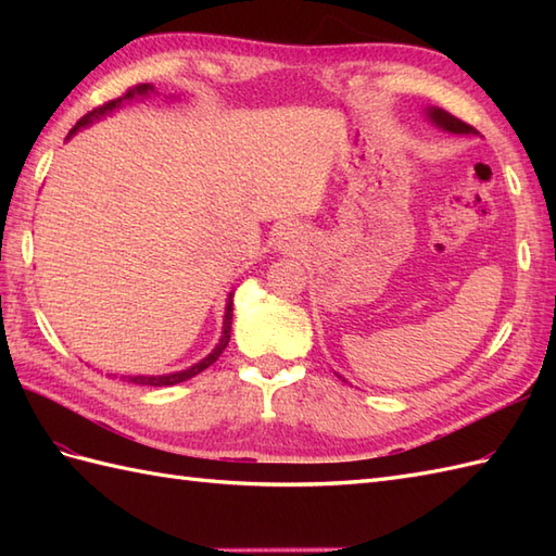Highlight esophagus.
<instances>
[{"label": "esophagus", "instance_id": "1", "mask_svg": "<svg viewBox=\"0 0 556 556\" xmlns=\"http://www.w3.org/2000/svg\"><path fill=\"white\" fill-rule=\"evenodd\" d=\"M296 243H299V236L293 229H281L277 233V245L281 248V251H296Z\"/></svg>", "mask_w": 556, "mask_h": 556}]
</instances>
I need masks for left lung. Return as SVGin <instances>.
<instances>
[{"instance_id":"8db88e82","label":"left lung","mask_w":556,"mask_h":556,"mask_svg":"<svg viewBox=\"0 0 556 556\" xmlns=\"http://www.w3.org/2000/svg\"><path fill=\"white\" fill-rule=\"evenodd\" d=\"M428 114H430V119H432L437 126L446 128V131H452V134H476L473 126H468L466 122L456 119V116L446 114L444 110H430Z\"/></svg>"}]
</instances>
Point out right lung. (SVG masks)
Returning <instances> with one entry per match:
<instances>
[{
  "label": "right lung",
  "mask_w": 556,
  "mask_h": 556,
  "mask_svg": "<svg viewBox=\"0 0 556 556\" xmlns=\"http://www.w3.org/2000/svg\"><path fill=\"white\" fill-rule=\"evenodd\" d=\"M150 92H152V86H150V83H138V86L128 88L122 98L104 102V104H100V108H96L92 112H88L86 116H80L78 124L68 131V136H74L80 126L90 124L92 119H100V116H104L108 112L116 110V108H119L122 102H128V100L140 98V96H150ZM231 315H233V308H231V299H229V303H227V313H224V332H222V339H219L217 349L212 351L207 358H203L200 363H195L193 368L181 370V372H174V375H157V377H143V375H136V377H128V382H134V384H146V387H172V384H179V382L191 380V377H195L198 372H203L205 368H210V365L215 363V361L222 356V351L227 349V344H229V339H231Z\"/></svg>",
  "instance_id": "obj_1"
}]
</instances>
